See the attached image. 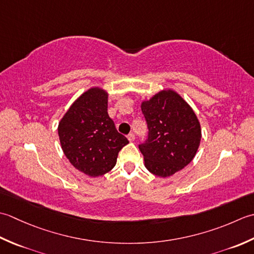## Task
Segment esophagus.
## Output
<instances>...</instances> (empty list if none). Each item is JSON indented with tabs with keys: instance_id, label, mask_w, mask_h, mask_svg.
Listing matches in <instances>:
<instances>
[{
	"instance_id": "34e87169",
	"label": "esophagus",
	"mask_w": 254,
	"mask_h": 254,
	"mask_svg": "<svg viewBox=\"0 0 254 254\" xmlns=\"http://www.w3.org/2000/svg\"><path fill=\"white\" fill-rule=\"evenodd\" d=\"M127 138H128V140L131 142V141H133V140H134V134H133L132 132H130V133H129L128 136H127Z\"/></svg>"
}]
</instances>
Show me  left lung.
I'll return each instance as SVG.
<instances>
[{"label":"left lung","instance_id":"left-lung-1","mask_svg":"<svg viewBox=\"0 0 254 254\" xmlns=\"http://www.w3.org/2000/svg\"><path fill=\"white\" fill-rule=\"evenodd\" d=\"M148 138L139 144L144 165L167 178L186 167L199 147L201 130L194 111L177 92L161 91L141 104Z\"/></svg>","mask_w":254,"mask_h":254}]
</instances>
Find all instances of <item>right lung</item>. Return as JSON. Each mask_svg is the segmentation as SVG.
Wrapping results in <instances>:
<instances>
[{"label":"right lung","mask_w":254,"mask_h":254,"mask_svg":"<svg viewBox=\"0 0 254 254\" xmlns=\"http://www.w3.org/2000/svg\"><path fill=\"white\" fill-rule=\"evenodd\" d=\"M107 93L93 87L83 93L62 117L58 133L70 163L89 177L115 167L118 152L129 143L107 113Z\"/></svg>","instance_id":"add662e5"}]
</instances>
